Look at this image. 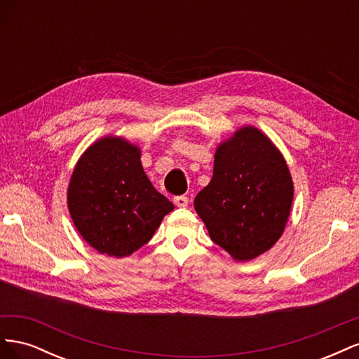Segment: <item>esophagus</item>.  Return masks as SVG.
Segmentation results:
<instances>
[{
    "instance_id": "obj_1",
    "label": "esophagus",
    "mask_w": 359,
    "mask_h": 359,
    "mask_svg": "<svg viewBox=\"0 0 359 359\" xmlns=\"http://www.w3.org/2000/svg\"><path fill=\"white\" fill-rule=\"evenodd\" d=\"M173 203L180 206V208H186V206L189 205V198L187 196H177V198H173Z\"/></svg>"
}]
</instances>
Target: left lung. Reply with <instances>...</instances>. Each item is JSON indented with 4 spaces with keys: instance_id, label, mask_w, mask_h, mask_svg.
<instances>
[{
    "instance_id": "1",
    "label": "left lung",
    "mask_w": 359,
    "mask_h": 359,
    "mask_svg": "<svg viewBox=\"0 0 359 359\" xmlns=\"http://www.w3.org/2000/svg\"><path fill=\"white\" fill-rule=\"evenodd\" d=\"M292 201L283 154L262 130L243 126L217 147L212 178L194 198V210L211 240L247 262L280 240Z\"/></svg>"
}]
</instances>
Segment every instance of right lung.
Here are the masks:
<instances>
[{
	"mask_svg": "<svg viewBox=\"0 0 359 359\" xmlns=\"http://www.w3.org/2000/svg\"><path fill=\"white\" fill-rule=\"evenodd\" d=\"M67 206L83 240L111 257L145 245L173 210L144 172L140 148L121 136H103L85 149L72 173Z\"/></svg>",
	"mask_w": 359,
	"mask_h": 359,
	"instance_id": "1",
	"label": "right lung"
}]
</instances>
